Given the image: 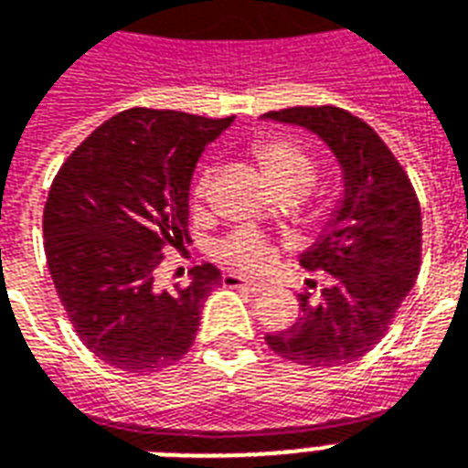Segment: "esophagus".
Instances as JSON below:
<instances>
[{
	"label": "esophagus",
	"mask_w": 468,
	"mask_h": 468,
	"mask_svg": "<svg viewBox=\"0 0 468 468\" xmlns=\"http://www.w3.org/2000/svg\"><path fill=\"white\" fill-rule=\"evenodd\" d=\"M223 284H226V287H230V290H238V287H242V290L252 292V294H260V292L267 290L262 282H252V280H248V277H242V274H235V272L223 274Z\"/></svg>",
	"instance_id": "1"
}]
</instances>
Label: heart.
I'll return each instance as SVG.
<instances>
[{"label": "heart", "instance_id": "obj_1", "mask_svg": "<svg viewBox=\"0 0 468 468\" xmlns=\"http://www.w3.org/2000/svg\"><path fill=\"white\" fill-rule=\"evenodd\" d=\"M255 159L260 169L270 181V186L282 191H297L299 196L306 194L314 184V164L304 149L287 142V139H262L255 144ZM210 191V174L203 171L194 186V196L203 201ZM218 258L228 265L240 270H265L272 260V248L262 238L252 233H235L228 240L220 242Z\"/></svg>", "mask_w": 468, "mask_h": 468}]
</instances>
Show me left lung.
<instances>
[{
  "label": "left lung",
  "instance_id": "1",
  "mask_svg": "<svg viewBox=\"0 0 468 468\" xmlns=\"http://www.w3.org/2000/svg\"><path fill=\"white\" fill-rule=\"evenodd\" d=\"M262 120L297 124L331 149L344 174V196L312 248L309 272H329L312 304L299 294V319L267 334L277 356L309 368L358 361L390 329L422 255V213L415 188L373 127L341 107H287Z\"/></svg>",
  "mask_w": 468,
  "mask_h": 468
}]
</instances>
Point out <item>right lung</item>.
<instances>
[{
  "label": "right lung",
  "mask_w": 468,
  "mask_h": 468,
  "mask_svg": "<svg viewBox=\"0 0 468 468\" xmlns=\"http://www.w3.org/2000/svg\"><path fill=\"white\" fill-rule=\"evenodd\" d=\"M233 117L132 107L68 156L44 208V248L58 299L100 361L152 373L194 344L203 302L223 284L210 262L191 284L156 290L164 248L188 240V191L198 156Z\"/></svg>",
  "instance_id": "obj_1"
}]
</instances>
